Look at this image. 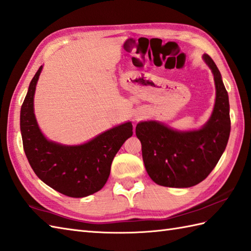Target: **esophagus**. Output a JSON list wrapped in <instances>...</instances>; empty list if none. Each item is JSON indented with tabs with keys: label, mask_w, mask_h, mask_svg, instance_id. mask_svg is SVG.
I'll return each mask as SVG.
<instances>
[{
	"label": "esophagus",
	"mask_w": 251,
	"mask_h": 251,
	"mask_svg": "<svg viewBox=\"0 0 251 251\" xmlns=\"http://www.w3.org/2000/svg\"><path fill=\"white\" fill-rule=\"evenodd\" d=\"M136 120H139V116H136Z\"/></svg>",
	"instance_id": "1"
}]
</instances>
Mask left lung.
<instances>
[{"instance_id":"obj_1","label":"left lung","mask_w":251,"mask_h":251,"mask_svg":"<svg viewBox=\"0 0 251 251\" xmlns=\"http://www.w3.org/2000/svg\"><path fill=\"white\" fill-rule=\"evenodd\" d=\"M204 60L214 73L216 103L201 129L177 131L153 121L136 127L147 173L159 185L190 188L199 184L216 167L226 148L231 131L227 92L211 57L205 54Z\"/></svg>"}]
</instances>
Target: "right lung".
I'll return each instance as SVG.
<instances>
[{
	"mask_svg": "<svg viewBox=\"0 0 251 251\" xmlns=\"http://www.w3.org/2000/svg\"><path fill=\"white\" fill-rule=\"evenodd\" d=\"M42 67L32 78L20 111V130L25 156L35 175L59 193L85 197L103 188L115 154L132 136L131 123L106 130L85 145L66 147L42 134L33 112V96Z\"/></svg>",
	"mask_w": 251,
	"mask_h": 251,
	"instance_id": "right-lung-1",
	"label": "right lung"
}]
</instances>
